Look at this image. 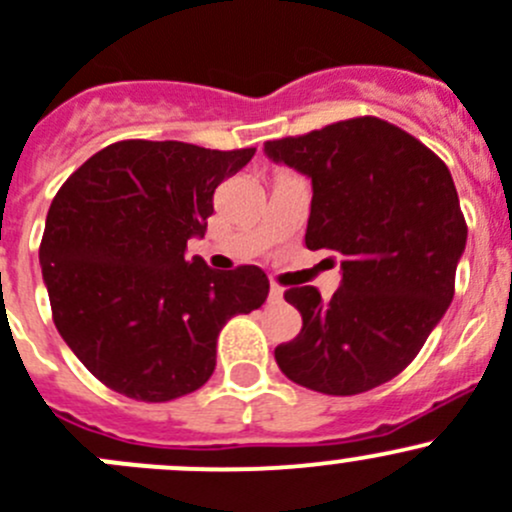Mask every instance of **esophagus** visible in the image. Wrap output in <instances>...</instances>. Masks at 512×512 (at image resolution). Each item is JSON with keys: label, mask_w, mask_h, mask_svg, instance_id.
<instances>
[{"label": "esophagus", "mask_w": 512, "mask_h": 512, "mask_svg": "<svg viewBox=\"0 0 512 512\" xmlns=\"http://www.w3.org/2000/svg\"><path fill=\"white\" fill-rule=\"evenodd\" d=\"M268 301L281 303L283 301V288L276 286V283H271V293H268Z\"/></svg>", "instance_id": "obj_1"}]
</instances>
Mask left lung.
<instances>
[{
  "label": "left lung",
  "instance_id": "1",
  "mask_svg": "<svg viewBox=\"0 0 512 512\" xmlns=\"http://www.w3.org/2000/svg\"><path fill=\"white\" fill-rule=\"evenodd\" d=\"M263 154L311 179L306 246L341 258L328 301L313 286L283 293L303 328L276 348L278 368L328 396L391 381L453 301L468 226L448 166L376 116L266 141Z\"/></svg>",
  "mask_w": 512,
  "mask_h": 512
}]
</instances>
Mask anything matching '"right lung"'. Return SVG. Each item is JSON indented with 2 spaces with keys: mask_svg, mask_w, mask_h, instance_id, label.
<instances>
[{
  "mask_svg": "<svg viewBox=\"0 0 512 512\" xmlns=\"http://www.w3.org/2000/svg\"><path fill=\"white\" fill-rule=\"evenodd\" d=\"M256 149L116 141L54 196L39 263L59 336L111 391L164 403L216 366V338L268 296L258 266L214 271L186 258L206 234L214 191Z\"/></svg>",
  "mask_w": 512,
  "mask_h": 512,
  "instance_id": "obj_1",
  "label": "right lung"
}]
</instances>
